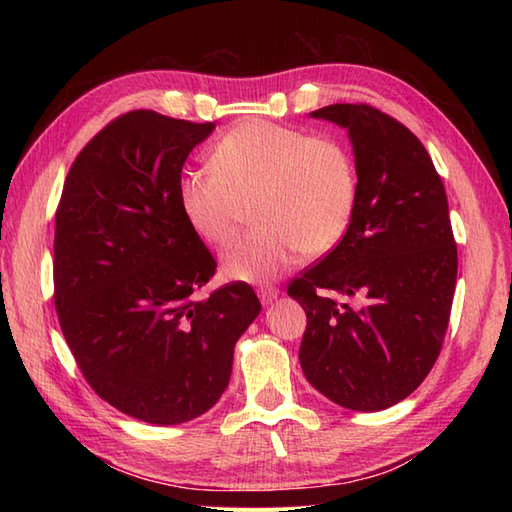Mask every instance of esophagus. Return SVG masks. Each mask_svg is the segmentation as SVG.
Listing matches in <instances>:
<instances>
[{"mask_svg": "<svg viewBox=\"0 0 512 512\" xmlns=\"http://www.w3.org/2000/svg\"><path fill=\"white\" fill-rule=\"evenodd\" d=\"M257 295H259V299H262L264 306H268V303H273L279 297V290L273 288V286H264V288L257 290Z\"/></svg>", "mask_w": 512, "mask_h": 512, "instance_id": "obj_1", "label": "esophagus"}]
</instances>
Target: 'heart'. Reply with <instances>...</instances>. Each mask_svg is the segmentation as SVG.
<instances>
[{"instance_id":"1","label":"heart","mask_w":512,"mask_h":512,"mask_svg":"<svg viewBox=\"0 0 512 512\" xmlns=\"http://www.w3.org/2000/svg\"><path fill=\"white\" fill-rule=\"evenodd\" d=\"M180 209L204 244L224 246L250 204L253 231L222 255V275L266 284L297 262L321 255L350 226L356 169L347 149L266 121L235 125L213 145L209 169L182 173Z\"/></svg>"}]
</instances>
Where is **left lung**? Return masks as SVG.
I'll list each match as a JSON object with an SVG mask.
<instances>
[{
    "mask_svg": "<svg viewBox=\"0 0 512 512\" xmlns=\"http://www.w3.org/2000/svg\"><path fill=\"white\" fill-rule=\"evenodd\" d=\"M310 116L347 129L358 182L339 246L288 288L308 317L299 363L339 407L380 411L418 389L447 332L458 277L447 193L396 118L363 103Z\"/></svg>",
    "mask_w": 512,
    "mask_h": 512,
    "instance_id": "obj_1",
    "label": "left lung"
}]
</instances>
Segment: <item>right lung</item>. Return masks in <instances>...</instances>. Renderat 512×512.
I'll list each match as a JSON object with an SVG mask.
<instances>
[{
    "instance_id": "add662e5",
    "label": "right lung",
    "mask_w": 512,
    "mask_h": 512,
    "mask_svg": "<svg viewBox=\"0 0 512 512\" xmlns=\"http://www.w3.org/2000/svg\"><path fill=\"white\" fill-rule=\"evenodd\" d=\"M215 123L151 110L101 129L65 178L54 228V306L90 387L118 411L180 424L209 411L262 303L235 281L198 290L215 259L180 209L178 182Z\"/></svg>"
}]
</instances>
